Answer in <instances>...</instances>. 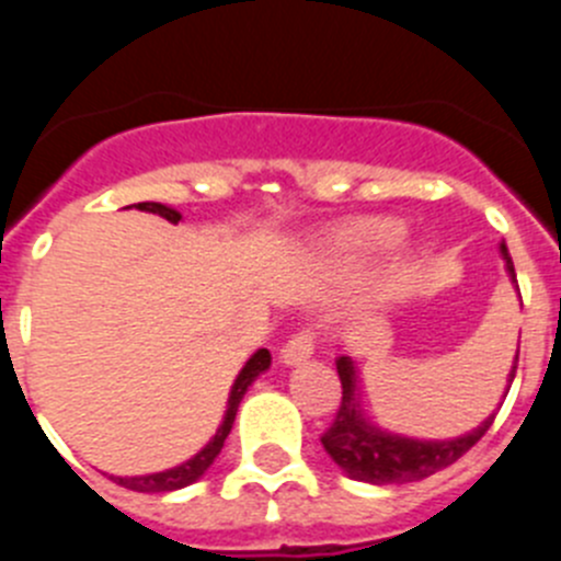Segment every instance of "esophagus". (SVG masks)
<instances>
[{
  "mask_svg": "<svg viewBox=\"0 0 561 561\" xmlns=\"http://www.w3.org/2000/svg\"><path fill=\"white\" fill-rule=\"evenodd\" d=\"M312 348H316V343H312L310 332L293 334V337L287 340L285 345H282V363H285V365L307 363V359L312 357Z\"/></svg>",
  "mask_w": 561,
  "mask_h": 561,
  "instance_id": "obj_1",
  "label": "esophagus"
}]
</instances>
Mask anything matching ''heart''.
<instances>
[{
	"mask_svg": "<svg viewBox=\"0 0 561 561\" xmlns=\"http://www.w3.org/2000/svg\"><path fill=\"white\" fill-rule=\"evenodd\" d=\"M407 238V227L399 218H357L334 229L327 238V254L337 265H363L392 251Z\"/></svg>",
	"mask_w": 561,
	"mask_h": 561,
	"instance_id": "obj_1",
	"label": "heart"
}]
</instances>
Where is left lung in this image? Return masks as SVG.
<instances>
[{
    "instance_id": "obj_1",
    "label": "left lung",
    "mask_w": 561,
    "mask_h": 561,
    "mask_svg": "<svg viewBox=\"0 0 561 561\" xmlns=\"http://www.w3.org/2000/svg\"><path fill=\"white\" fill-rule=\"evenodd\" d=\"M501 256H504L506 274H510L512 285L517 287L515 265L506 243L499 245ZM337 376L343 385V401L334 423L329 432L323 434L321 443L327 448L329 457L337 462L348 479L368 481V484H407V481L426 479V476L437 473V470L448 468L457 462L465 451L479 443L486 434V428L493 426L495 412L479 423L473 432L459 434V437L448 439H417L404 437V434H392L387 428H379L370 423L363 412V387H359V370L352 357H337ZM517 357L512 365L510 376H506V392H510L512 379H515ZM506 399V396H504Z\"/></svg>"
}]
</instances>
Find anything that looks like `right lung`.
<instances>
[{
	"label": "right lung",
	"mask_w": 561,
	"mask_h": 561,
	"mask_svg": "<svg viewBox=\"0 0 561 561\" xmlns=\"http://www.w3.org/2000/svg\"><path fill=\"white\" fill-rule=\"evenodd\" d=\"M129 207L144 209V213H154V216L165 218V221H171V224H180L182 221V213H176V209L169 207V204L138 202V204H129ZM268 368H271V352H268V348H256V352L249 357V363H245L243 368H240L238 379H234L232 390H229L227 412H224L221 426L216 428V434L209 437V443L202 448V451L196 454V457H191V459H187V462L176 465V468L160 470V473L110 476V479H113L115 484L127 486V490H135V493H174V490H182V486H187V484H193V481L202 479V476L209 470V465L216 462V457H218V454H221L224 439H227L229 432H232L234 415H238V407H240V401H243L245 390H249V387L254 385L256 376L265 374V370H268Z\"/></svg>",
	"instance_id": "obj_1"
}]
</instances>
